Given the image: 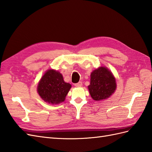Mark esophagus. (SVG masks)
<instances>
[{
    "mask_svg": "<svg viewBox=\"0 0 152 152\" xmlns=\"http://www.w3.org/2000/svg\"><path fill=\"white\" fill-rule=\"evenodd\" d=\"M75 87H81L82 86V82H81V81H80V82H78V83H75Z\"/></svg>",
    "mask_w": 152,
    "mask_h": 152,
    "instance_id": "esophagus-1",
    "label": "esophagus"
}]
</instances>
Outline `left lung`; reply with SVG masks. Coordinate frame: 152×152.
<instances>
[{
	"instance_id": "1",
	"label": "left lung",
	"mask_w": 152,
	"mask_h": 152,
	"mask_svg": "<svg viewBox=\"0 0 152 152\" xmlns=\"http://www.w3.org/2000/svg\"><path fill=\"white\" fill-rule=\"evenodd\" d=\"M88 91L92 98L100 101L108 98L116 88L115 79L110 71L104 67L94 70L91 75Z\"/></svg>"
}]
</instances>
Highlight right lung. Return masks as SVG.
<instances>
[{
	"mask_svg": "<svg viewBox=\"0 0 152 152\" xmlns=\"http://www.w3.org/2000/svg\"><path fill=\"white\" fill-rule=\"evenodd\" d=\"M71 88V85L65 82L61 74L50 69L42 77L37 91L45 102L58 104L65 100Z\"/></svg>",
	"mask_w": 152,
	"mask_h": 152,
	"instance_id": "obj_1",
	"label": "right lung"
}]
</instances>
